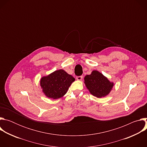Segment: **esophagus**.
<instances>
[{
  "label": "esophagus",
  "mask_w": 147,
  "mask_h": 147,
  "mask_svg": "<svg viewBox=\"0 0 147 147\" xmlns=\"http://www.w3.org/2000/svg\"><path fill=\"white\" fill-rule=\"evenodd\" d=\"M82 78H83V77L82 76H77V77H76V78H77V80H80V81H81V80H82Z\"/></svg>",
  "instance_id": "1"
}]
</instances>
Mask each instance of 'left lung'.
<instances>
[{
  "instance_id": "left-lung-1",
  "label": "left lung",
  "mask_w": 147,
  "mask_h": 147,
  "mask_svg": "<svg viewBox=\"0 0 147 147\" xmlns=\"http://www.w3.org/2000/svg\"><path fill=\"white\" fill-rule=\"evenodd\" d=\"M84 83L90 92L97 98L105 97L112 90L114 84L97 70L84 77Z\"/></svg>"
}]
</instances>
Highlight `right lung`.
<instances>
[{
  "instance_id": "add662e5",
  "label": "right lung",
  "mask_w": 147,
  "mask_h": 147,
  "mask_svg": "<svg viewBox=\"0 0 147 147\" xmlns=\"http://www.w3.org/2000/svg\"><path fill=\"white\" fill-rule=\"evenodd\" d=\"M74 81L75 78L72 76L64 70L60 69L42 77L40 86L48 98L56 99L63 96Z\"/></svg>"
}]
</instances>
